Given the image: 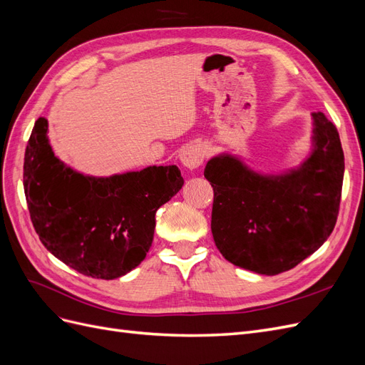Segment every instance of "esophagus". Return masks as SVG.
Listing matches in <instances>:
<instances>
[{
    "mask_svg": "<svg viewBox=\"0 0 365 365\" xmlns=\"http://www.w3.org/2000/svg\"><path fill=\"white\" fill-rule=\"evenodd\" d=\"M207 157V148L202 143H192L180 152V161L187 169H196Z\"/></svg>",
    "mask_w": 365,
    "mask_h": 365,
    "instance_id": "34e87169",
    "label": "esophagus"
}]
</instances>
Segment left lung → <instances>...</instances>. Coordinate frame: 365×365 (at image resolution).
<instances>
[{
    "mask_svg": "<svg viewBox=\"0 0 365 365\" xmlns=\"http://www.w3.org/2000/svg\"><path fill=\"white\" fill-rule=\"evenodd\" d=\"M311 117V150L294 168L254 170L231 152H220L207 161L204 176L215 192V244L239 268L262 275L288 271L332 233L344 178V153L332 121L323 113Z\"/></svg>",
    "mask_w": 365,
    "mask_h": 365,
    "instance_id": "8db88e82",
    "label": "left lung"
}]
</instances>
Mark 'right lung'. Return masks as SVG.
Wrapping results in <instances>:
<instances>
[{"label": "right lung", "instance_id": "add662e5", "mask_svg": "<svg viewBox=\"0 0 365 365\" xmlns=\"http://www.w3.org/2000/svg\"><path fill=\"white\" fill-rule=\"evenodd\" d=\"M182 184L176 165L109 176L77 172L53 152L43 117L26 149L24 192L41 242L54 257L94 279H118L145 260L157 210Z\"/></svg>", "mask_w": 365, "mask_h": 365}]
</instances>
